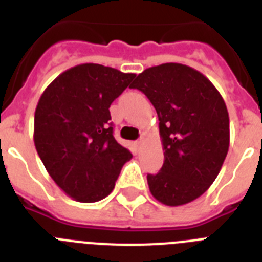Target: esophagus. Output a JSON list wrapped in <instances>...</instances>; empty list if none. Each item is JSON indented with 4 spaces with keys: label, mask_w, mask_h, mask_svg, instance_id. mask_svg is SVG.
Segmentation results:
<instances>
[{
    "label": "esophagus",
    "mask_w": 262,
    "mask_h": 262,
    "mask_svg": "<svg viewBox=\"0 0 262 262\" xmlns=\"http://www.w3.org/2000/svg\"><path fill=\"white\" fill-rule=\"evenodd\" d=\"M144 144H145V140H144V138H140V140L137 141V145H138V146H142V145H144Z\"/></svg>",
    "instance_id": "esophagus-1"
}]
</instances>
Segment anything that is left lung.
Wrapping results in <instances>:
<instances>
[{
  "label": "left lung",
  "instance_id": "1",
  "mask_svg": "<svg viewBox=\"0 0 262 262\" xmlns=\"http://www.w3.org/2000/svg\"><path fill=\"white\" fill-rule=\"evenodd\" d=\"M130 88L156 108L165 150L162 169L147 174L150 192L166 206H182L213 183L229 147V117L219 91L181 63L146 68Z\"/></svg>",
  "mask_w": 262,
  "mask_h": 262
}]
</instances>
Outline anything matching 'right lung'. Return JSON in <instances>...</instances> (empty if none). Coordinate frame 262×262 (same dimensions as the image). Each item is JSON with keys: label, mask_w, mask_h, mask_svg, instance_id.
<instances>
[{"label": "right lung", "mask_w": 262, "mask_h": 262, "mask_svg": "<svg viewBox=\"0 0 262 262\" xmlns=\"http://www.w3.org/2000/svg\"><path fill=\"white\" fill-rule=\"evenodd\" d=\"M134 74L95 63L75 66L42 93L34 144L54 182L72 199L93 203L115 188L132 153L113 137L109 106Z\"/></svg>", "instance_id": "obj_1"}]
</instances>
